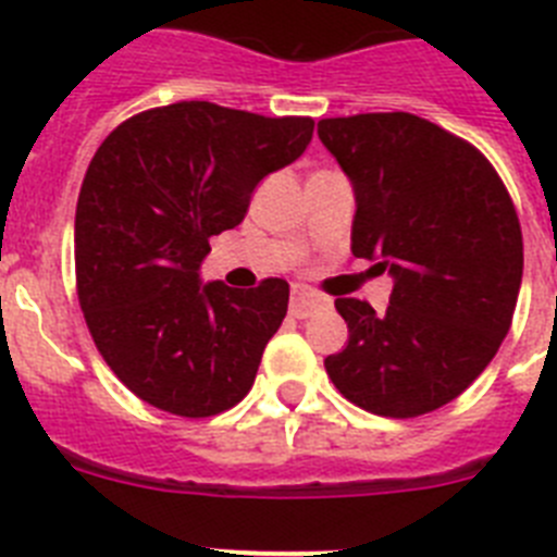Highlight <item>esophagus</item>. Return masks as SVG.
I'll use <instances>...</instances> for the list:
<instances>
[{
	"label": "esophagus",
	"instance_id": "obj_1",
	"mask_svg": "<svg viewBox=\"0 0 557 557\" xmlns=\"http://www.w3.org/2000/svg\"><path fill=\"white\" fill-rule=\"evenodd\" d=\"M326 307V298L321 293H314L309 287H293V298H289V312L295 318H309L314 309Z\"/></svg>",
	"mask_w": 557,
	"mask_h": 557
}]
</instances>
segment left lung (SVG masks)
I'll use <instances>...</instances> for the list:
<instances>
[{
  "instance_id": "8db88e82",
  "label": "left lung",
  "mask_w": 557,
  "mask_h": 557,
  "mask_svg": "<svg viewBox=\"0 0 557 557\" xmlns=\"http://www.w3.org/2000/svg\"><path fill=\"white\" fill-rule=\"evenodd\" d=\"M354 184L351 253L393 275L391 307L337 298L348 346L326 373L351 405L416 418L485 371L513 321L524 268L513 200L491 161L416 113L318 122Z\"/></svg>"
}]
</instances>
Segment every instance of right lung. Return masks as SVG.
<instances>
[{
  "label": "right lung",
  "mask_w": 557,
  "mask_h": 557,
  "mask_svg": "<svg viewBox=\"0 0 557 557\" xmlns=\"http://www.w3.org/2000/svg\"><path fill=\"white\" fill-rule=\"evenodd\" d=\"M309 116L214 102L150 108L108 133L77 198L75 268L97 351L131 393L184 418L239 405L289 284L200 282L209 236L245 220L256 184L312 141Z\"/></svg>",
  "instance_id": "add662e5"
}]
</instances>
